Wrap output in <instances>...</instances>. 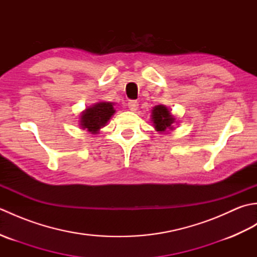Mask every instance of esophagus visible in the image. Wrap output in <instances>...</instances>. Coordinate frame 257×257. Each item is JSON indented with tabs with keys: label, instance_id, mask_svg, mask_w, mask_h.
Here are the masks:
<instances>
[{
	"label": "esophagus",
	"instance_id": "esophagus-1",
	"mask_svg": "<svg viewBox=\"0 0 257 257\" xmlns=\"http://www.w3.org/2000/svg\"><path fill=\"white\" fill-rule=\"evenodd\" d=\"M138 107H139V103L136 101V100H132V101H129L128 102V108H129V110H132V111H136L138 109Z\"/></svg>",
	"mask_w": 257,
	"mask_h": 257
}]
</instances>
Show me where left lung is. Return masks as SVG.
<instances>
[{"instance_id":"1","label":"left lung","mask_w":257,"mask_h":257,"mask_svg":"<svg viewBox=\"0 0 257 257\" xmlns=\"http://www.w3.org/2000/svg\"><path fill=\"white\" fill-rule=\"evenodd\" d=\"M151 121L158 133L173 132L174 123H178L171 110L165 105H157L151 110Z\"/></svg>"}]
</instances>
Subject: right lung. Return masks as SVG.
<instances>
[{
	"mask_svg": "<svg viewBox=\"0 0 257 257\" xmlns=\"http://www.w3.org/2000/svg\"><path fill=\"white\" fill-rule=\"evenodd\" d=\"M113 106V102L99 101L87 107L84 111L80 112L79 127L92 135L99 134L100 129L105 127L116 112Z\"/></svg>",
	"mask_w": 257,
	"mask_h": 257,
	"instance_id": "obj_1",
	"label": "right lung"
}]
</instances>
